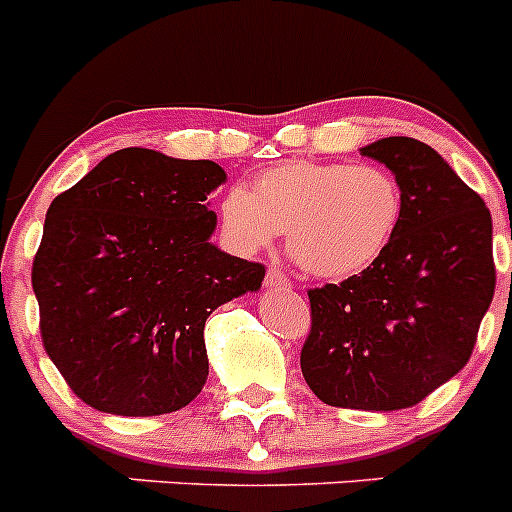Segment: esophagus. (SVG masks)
<instances>
[{
	"mask_svg": "<svg viewBox=\"0 0 512 512\" xmlns=\"http://www.w3.org/2000/svg\"><path fill=\"white\" fill-rule=\"evenodd\" d=\"M266 284H269V287H292V282H289V277L282 269L266 271Z\"/></svg>",
	"mask_w": 512,
	"mask_h": 512,
	"instance_id": "obj_1",
	"label": "esophagus"
}]
</instances>
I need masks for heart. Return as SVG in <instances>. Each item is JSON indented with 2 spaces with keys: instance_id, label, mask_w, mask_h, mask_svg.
Returning a JSON list of instances; mask_svg holds the SVG:
<instances>
[{
  "instance_id": "b5f03b06",
  "label": "heart",
  "mask_w": 512,
  "mask_h": 512,
  "mask_svg": "<svg viewBox=\"0 0 512 512\" xmlns=\"http://www.w3.org/2000/svg\"><path fill=\"white\" fill-rule=\"evenodd\" d=\"M405 194L377 164L289 161L246 187H230L217 207L225 241L238 253L269 248L287 230L302 271L320 279L356 277L390 251Z\"/></svg>"
}]
</instances>
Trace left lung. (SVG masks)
Here are the masks:
<instances>
[{"instance_id": "8db88e82", "label": "left lung", "mask_w": 512, "mask_h": 512, "mask_svg": "<svg viewBox=\"0 0 512 512\" xmlns=\"http://www.w3.org/2000/svg\"><path fill=\"white\" fill-rule=\"evenodd\" d=\"M400 182L390 251L356 277L310 289L302 377L325 405L402 410L464 369L492 295V217L431 146L395 135L361 148Z\"/></svg>"}]
</instances>
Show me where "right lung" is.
Segmentation results:
<instances>
[{
    "instance_id": "right-lung-1",
    "label": "right lung",
    "mask_w": 512,
    "mask_h": 512,
    "mask_svg": "<svg viewBox=\"0 0 512 512\" xmlns=\"http://www.w3.org/2000/svg\"><path fill=\"white\" fill-rule=\"evenodd\" d=\"M225 179L215 161L122 148L48 207L33 261L40 336L89 408L148 418L205 387V320L266 274L210 243L207 197Z\"/></svg>"
}]
</instances>
